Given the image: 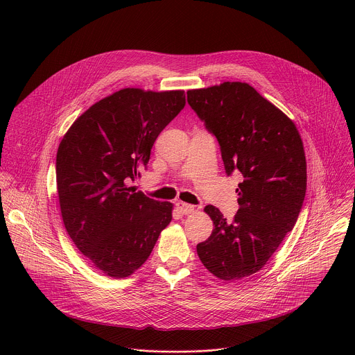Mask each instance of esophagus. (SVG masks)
Here are the masks:
<instances>
[{
	"label": "esophagus",
	"mask_w": 355,
	"mask_h": 355,
	"mask_svg": "<svg viewBox=\"0 0 355 355\" xmlns=\"http://www.w3.org/2000/svg\"><path fill=\"white\" fill-rule=\"evenodd\" d=\"M176 206H178V209H179V211L182 214H190V213H193L196 210V206L190 205V203L178 202Z\"/></svg>",
	"instance_id": "esophagus-1"
}]
</instances>
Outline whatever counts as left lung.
Here are the masks:
<instances>
[{"label":"left lung","instance_id":"8db88e82","mask_svg":"<svg viewBox=\"0 0 355 355\" xmlns=\"http://www.w3.org/2000/svg\"><path fill=\"white\" fill-rule=\"evenodd\" d=\"M187 102L220 145L225 173L239 171L232 221L207 205L211 235L197 246L205 268L232 282L258 272L294 228L306 194V157L291 119L248 83L187 92Z\"/></svg>","mask_w":355,"mask_h":355}]
</instances>
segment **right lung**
Returning a JSON list of instances; mask_svg holds the SVG:
<instances>
[{"label":"right lung","instance_id":"1","mask_svg":"<svg viewBox=\"0 0 355 355\" xmlns=\"http://www.w3.org/2000/svg\"><path fill=\"white\" fill-rule=\"evenodd\" d=\"M186 105L183 90L123 89L90 106L64 135L55 180L65 230L106 276L123 279L149 258L172 220L171 202L128 187L159 132Z\"/></svg>","mask_w":355,"mask_h":355}]
</instances>
